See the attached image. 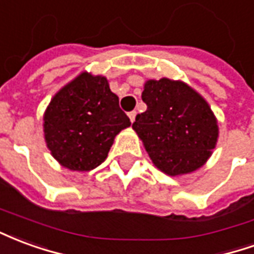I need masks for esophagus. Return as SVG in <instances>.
<instances>
[{"label": "esophagus", "instance_id": "1", "mask_svg": "<svg viewBox=\"0 0 254 254\" xmlns=\"http://www.w3.org/2000/svg\"><path fill=\"white\" fill-rule=\"evenodd\" d=\"M127 116H129V118H130V122H134V120H136V111H130Z\"/></svg>", "mask_w": 254, "mask_h": 254}]
</instances>
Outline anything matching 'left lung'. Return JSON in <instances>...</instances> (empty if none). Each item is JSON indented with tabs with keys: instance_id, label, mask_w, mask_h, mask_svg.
Masks as SVG:
<instances>
[{
	"instance_id": "left-lung-1",
	"label": "left lung",
	"mask_w": 254,
	"mask_h": 254,
	"mask_svg": "<svg viewBox=\"0 0 254 254\" xmlns=\"http://www.w3.org/2000/svg\"><path fill=\"white\" fill-rule=\"evenodd\" d=\"M147 110L132 127L155 166L169 176L201 167L218 140L216 118L194 89L169 78L148 80L141 94Z\"/></svg>"
}]
</instances>
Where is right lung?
I'll list each match as a JSON object with an SVG mask.
<instances>
[{
	"instance_id": "1",
	"label": "right lung",
	"mask_w": 254,
	"mask_h": 254,
	"mask_svg": "<svg viewBox=\"0 0 254 254\" xmlns=\"http://www.w3.org/2000/svg\"><path fill=\"white\" fill-rule=\"evenodd\" d=\"M43 121L53 156L73 171L98 167L114 137L130 125L106 77L88 73H81L56 94Z\"/></svg>"
}]
</instances>
